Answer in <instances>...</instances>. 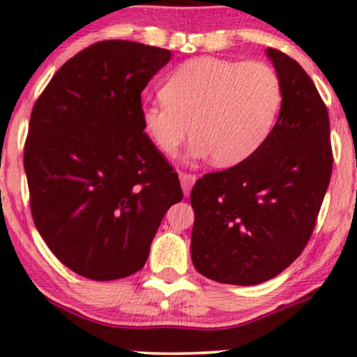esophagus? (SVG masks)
Masks as SVG:
<instances>
[{
  "label": "esophagus",
  "instance_id": "esophagus-1",
  "mask_svg": "<svg viewBox=\"0 0 357 357\" xmlns=\"http://www.w3.org/2000/svg\"><path fill=\"white\" fill-rule=\"evenodd\" d=\"M179 179H181V188H183L184 195H190L192 184H195V181H196V174L179 173Z\"/></svg>",
  "mask_w": 357,
  "mask_h": 357
}]
</instances>
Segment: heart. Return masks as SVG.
I'll return each mask as SVG.
<instances>
[{
	"instance_id": "1",
	"label": "heart",
	"mask_w": 357,
	"mask_h": 357,
	"mask_svg": "<svg viewBox=\"0 0 357 357\" xmlns=\"http://www.w3.org/2000/svg\"><path fill=\"white\" fill-rule=\"evenodd\" d=\"M284 90L264 61L199 56L167 77L162 96L142 105L146 134L162 154L191 134V155L235 166L264 146L280 114Z\"/></svg>"
}]
</instances>
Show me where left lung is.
<instances>
[{"label":"left lung","mask_w":357,"mask_h":357,"mask_svg":"<svg viewBox=\"0 0 357 357\" xmlns=\"http://www.w3.org/2000/svg\"><path fill=\"white\" fill-rule=\"evenodd\" d=\"M280 116L264 146L191 190L192 265L220 284L255 285L289 267L309 243L333 173L329 114L312 79L277 48Z\"/></svg>","instance_id":"left-lung-1"}]
</instances>
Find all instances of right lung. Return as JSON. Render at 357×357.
I'll use <instances>...</instances> for the list:
<instances>
[{
    "label": "right lung",
    "instance_id": "1",
    "mask_svg": "<svg viewBox=\"0 0 357 357\" xmlns=\"http://www.w3.org/2000/svg\"><path fill=\"white\" fill-rule=\"evenodd\" d=\"M166 48L104 40L59 68L31 110L23 162L36 230L65 267L117 280L144 267L178 173L142 127Z\"/></svg>",
    "mask_w": 357,
    "mask_h": 357
}]
</instances>
